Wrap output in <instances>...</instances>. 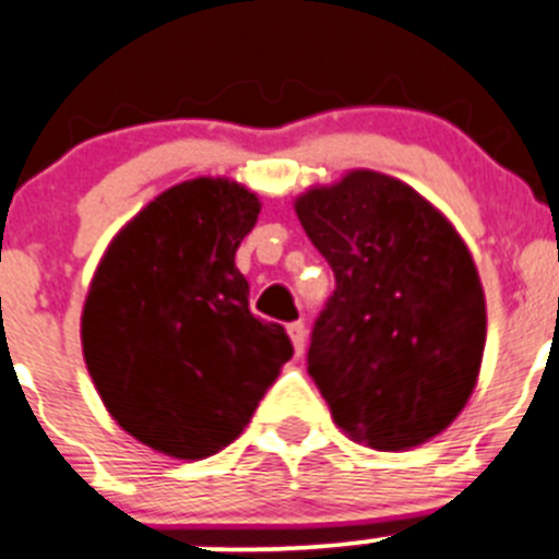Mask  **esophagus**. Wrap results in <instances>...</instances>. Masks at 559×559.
Here are the masks:
<instances>
[{
  "instance_id": "esophagus-1",
  "label": "esophagus",
  "mask_w": 559,
  "mask_h": 559,
  "mask_svg": "<svg viewBox=\"0 0 559 559\" xmlns=\"http://www.w3.org/2000/svg\"><path fill=\"white\" fill-rule=\"evenodd\" d=\"M288 334H290V343H294L296 354H305V345H307V326H305V323H301V321L290 323Z\"/></svg>"
}]
</instances>
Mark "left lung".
<instances>
[{
    "label": "left lung",
    "instance_id": "8db88e82",
    "mask_svg": "<svg viewBox=\"0 0 559 559\" xmlns=\"http://www.w3.org/2000/svg\"><path fill=\"white\" fill-rule=\"evenodd\" d=\"M334 271L307 370L332 419L365 448H417L469 403L486 348V294L453 222L392 175L350 169L296 197Z\"/></svg>",
    "mask_w": 559,
    "mask_h": 559
}]
</instances>
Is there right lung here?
Returning a JSON list of instances; mask_svg holds the SVG:
<instances>
[{
    "mask_svg": "<svg viewBox=\"0 0 559 559\" xmlns=\"http://www.w3.org/2000/svg\"><path fill=\"white\" fill-rule=\"evenodd\" d=\"M258 214V194L236 180H183L126 222L95 269L84 362L111 419L156 453L225 450L294 356L280 323L249 312L236 269Z\"/></svg>",
    "mask_w": 559,
    "mask_h": 559,
    "instance_id": "1",
    "label": "right lung"
}]
</instances>
